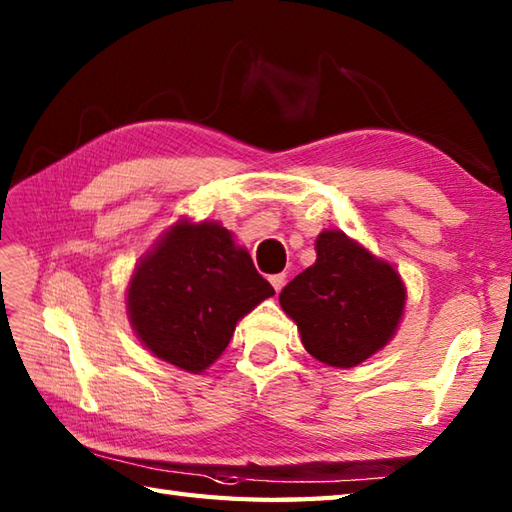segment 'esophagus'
I'll use <instances>...</instances> for the list:
<instances>
[{
    "instance_id": "1",
    "label": "esophagus",
    "mask_w": 512,
    "mask_h": 512,
    "mask_svg": "<svg viewBox=\"0 0 512 512\" xmlns=\"http://www.w3.org/2000/svg\"><path fill=\"white\" fill-rule=\"evenodd\" d=\"M268 281L270 284H273V288L279 292L281 288H284V284H286V273H279V275H270L268 277Z\"/></svg>"
}]
</instances>
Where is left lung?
Wrapping results in <instances>:
<instances>
[{"label": "left lung", "mask_w": 512, "mask_h": 512, "mask_svg": "<svg viewBox=\"0 0 512 512\" xmlns=\"http://www.w3.org/2000/svg\"><path fill=\"white\" fill-rule=\"evenodd\" d=\"M317 262L281 290L301 343L330 367H356L391 341L405 310V284L394 266L343 231L317 237Z\"/></svg>", "instance_id": "left-lung-1"}]
</instances>
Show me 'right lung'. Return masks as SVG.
Listing matches in <instances>:
<instances>
[{
    "label": "right lung",
    "instance_id": "right-lung-1",
    "mask_svg": "<svg viewBox=\"0 0 512 512\" xmlns=\"http://www.w3.org/2000/svg\"><path fill=\"white\" fill-rule=\"evenodd\" d=\"M273 295L231 231L180 220L138 262L127 312L151 354L200 374L226 350L237 321Z\"/></svg>",
    "mask_w": 512,
    "mask_h": 512
}]
</instances>
